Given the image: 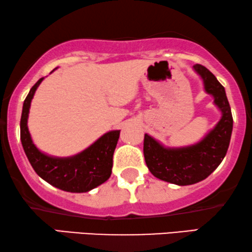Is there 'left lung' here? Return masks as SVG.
Returning a JSON list of instances; mask_svg holds the SVG:
<instances>
[{
  "instance_id": "1",
  "label": "left lung",
  "mask_w": 252,
  "mask_h": 252,
  "mask_svg": "<svg viewBox=\"0 0 252 252\" xmlns=\"http://www.w3.org/2000/svg\"><path fill=\"white\" fill-rule=\"evenodd\" d=\"M201 76L205 91L214 96V103L221 110L222 117L215 128L201 142L185 148H165L145 133L144 158L148 168L158 179L186 186L206 179L223 160L232 131V115L224 87L205 66H193Z\"/></svg>"
}]
</instances>
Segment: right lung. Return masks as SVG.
Here are the masks:
<instances>
[{
	"mask_svg": "<svg viewBox=\"0 0 252 252\" xmlns=\"http://www.w3.org/2000/svg\"><path fill=\"white\" fill-rule=\"evenodd\" d=\"M43 79L40 78L32 86L23 103L21 141L24 152L36 173L50 185L66 192H88L109 179L120 130L104 133L94 144L73 157L56 158L40 152L31 139L28 129V117L31 100Z\"/></svg>",
	"mask_w": 252,
	"mask_h": 252,
	"instance_id": "1",
	"label": "right lung"
}]
</instances>
